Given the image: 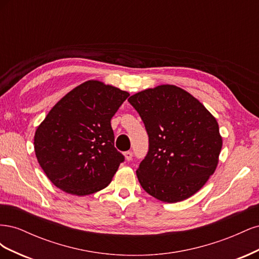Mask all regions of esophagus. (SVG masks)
I'll list each match as a JSON object with an SVG mask.
<instances>
[{
	"label": "esophagus",
	"instance_id": "esophagus-1",
	"mask_svg": "<svg viewBox=\"0 0 259 259\" xmlns=\"http://www.w3.org/2000/svg\"><path fill=\"white\" fill-rule=\"evenodd\" d=\"M124 158H125V160H126V161H131V160H132V158H133V153H132V151H126V152H124Z\"/></svg>",
	"mask_w": 259,
	"mask_h": 259
}]
</instances>
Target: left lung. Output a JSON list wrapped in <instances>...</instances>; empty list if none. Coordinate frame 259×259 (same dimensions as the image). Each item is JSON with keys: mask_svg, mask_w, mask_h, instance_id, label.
Segmentation results:
<instances>
[{"mask_svg": "<svg viewBox=\"0 0 259 259\" xmlns=\"http://www.w3.org/2000/svg\"><path fill=\"white\" fill-rule=\"evenodd\" d=\"M149 136V151L136 170L144 190L176 203L197 193L218 165L223 138L202 103L175 85L147 89L128 98Z\"/></svg>", "mask_w": 259, "mask_h": 259, "instance_id": "8db88e82", "label": "left lung"}]
</instances>
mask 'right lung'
Segmentation results:
<instances>
[{
    "label": "right lung",
    "instance_id": "obj_1",
    "mask_svg": "<svg viewBox=\"0 0 259 259\" xmlns=\"http://www.w3.org/2000/svg\"><path fill=\"white\" fill-rule=\"evenodd\" d=\"M130 94L90 80L62 97L38 125L34 151L51 182L73 195L111 183L124 156L114 148L111 119Z\"/></svg>",
    "mask_w": 259,
    "mask_h": 259
}]
</instances>
